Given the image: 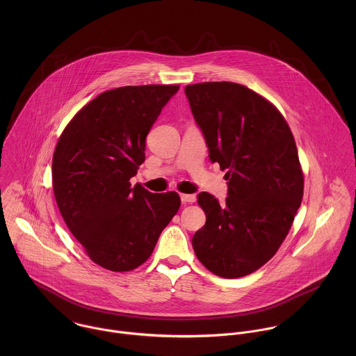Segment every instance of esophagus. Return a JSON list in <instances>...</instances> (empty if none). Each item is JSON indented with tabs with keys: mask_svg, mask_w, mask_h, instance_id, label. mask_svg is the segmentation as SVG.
Here are the masks:
<instances>
[{
	"mask_svg": "<svg viewBox=\"0 0 356 356\" xmlns=\"http://www.w3.org/2000/svg\"><path fill=\"white\" fill-rule=\"evenodd\" d=\"M181 202L182 204L195 203L196 202V196L195 195H181Z\"/></svg>",
	"mask_w": 356,
	"mask_h": 356,
	"instance_id": "esophagus-1",
	"label": "esophagus"
}]
</instances>
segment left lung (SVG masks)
Returning <instances> with one entry per match:
<instances>
[{"label": "left lung", "instance_id": "left-lung-1", "mask_svg": "<svg viewBox=\"0 0 356 356\" xmlns=\"http://www.w3.org/2000/svg\"><path fill=\"white\" fill-rule=\"evenodd\" d=\"M209 160L226 170L227 197L202 192L205 225L195 254L215 275L238 278L267 263L285 240L302 204L305 177L293 134L271 104L234 82L188 85Z\"/></svg>", "mask_w": 356, "mask_h": 356}]
</instances>
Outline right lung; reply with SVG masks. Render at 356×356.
<instances>
[{"instance_id": "add662e5", "label": "right lung", "mask_w": 356, "mask_h": 356, "mask_svg": "<svg viewBox=\"0 0 356 356\" xmlns=\"http://www.w3.org/2000/svg\"><path fill=\"white\" fill-rule=\"evenodd\" d=\"M178 89L106 90L72 118L56 145L51 181L60 213L88 256L106 270L141 266L179 209L178 193L130 184L145 160L153 123Z\"/></svg>"}]
</instances>
